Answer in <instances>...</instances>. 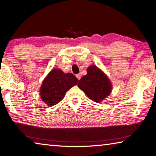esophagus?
I'll list each match as a JSON object with an SVG mask.
<instances>
[{"label": "esophagus", "instance_id": "34e87169", "mask_svg": "<svg viewBox=\"0 0 156 156\" xmlns=\"http://www.w3.org/2000/svg\"><path fill=\"white\" fill-rule=\"evenodd\" d=\"M76 77L77 78L78 80H80V79H81V75H80V74H76Z\"/></svg>", "mask_w": 156, "mask_h": 156}]
</instances>
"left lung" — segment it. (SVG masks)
Instances as JSON below:
<instances>
[{"label":"left lung","mask_w":156,"mask_h":156,"mask_svg":"<svg viewBox=\"0 0 156 156\" xmlns=\"http://www.w3.org/2000/svg\"><path fill=\"white\" fill-rule=\"evenodd\" d=\"M78 86L91 100L100 102L111 92L110 80L96 66H91L87 69V74L79 81Z\"/></svg>","instance_id":"1"}]
</instances>
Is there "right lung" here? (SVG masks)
<instances>
[{
  "instance_id": "obj_1",
  "label": "right lung",
  "mask_w": 156,
  "mask_h": 156,
  "mask_svg": "<svg viewBox=\"0 0 156 156\" xmlns=\"http://www.w3.org/2000/svg\"><path fill=\"white\" fill-rule=\"evenodd\" d=\"M78 81L73 74L53 69L43 81L40 90L41 98L48 106H54L62 100L66 92L76 85Z\"/></svg>"
}]
</instances>
